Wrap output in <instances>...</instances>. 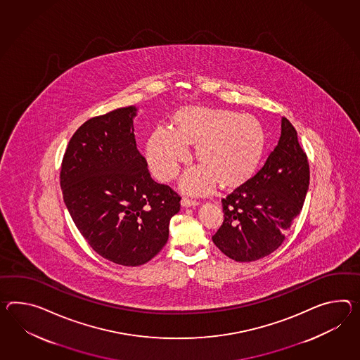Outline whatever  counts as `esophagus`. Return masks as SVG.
Masks as SVG:
<instances>
[{
  "mask_svg": "<svg viewBox=\"0 0 360 360\" xmlns=\"http://www.w3.org/2000/svg\"><path fill=\"white\" fill-rule=\"evenodd\" d=\"M181 204H182V207H186V208H187V207H196V205H199L200 202H198V200L190 199V198H184Z\"/></svg>",
  "mask_w": 360,
  "mask_h": 360,
  "instance_id": "esophagus-1",
  "label": "esophagus"
}]
</instances>
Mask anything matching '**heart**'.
<instances>
[{"label": "heart", "mask_w": 360, "mask_h": 360, "mask_svg": "<svg viewBox=\"0 0 360 360\" xmlns=\"http://www.w3.org/2000/svg\"><path fill=\"white\" fill-rule=\"evenodd\" d=\"M188 143H198L196 153L204 164L186 172L182 187L188 193H207L219 178L224 184H233L251 173L263 152V127L250 115L186 109L176 115V129L158 126L149 138L147 158L158 179L176 176L190 158Z\"/></svg>", "instance_id": "heart-1"}]
</instances>
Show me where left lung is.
Instances as JSON below:
<instances>
[{
	"instance_id": "1",
	"label": "left lung",
	"mask_w": 360,
	"mask_h": 360,
	"mask_svg": "<svg viewBox=\"0 0 360 360\" xmlns=\"http://www.w3.org/2000/svg\"><path fill=\"white\" fill-rule=\"evenodd\" d=\"M309 184L307 155L288 118L278 144L252 178L222 199L224 222L212 237L236 262H255L276 251L298 217Z\"/></svg>"
}]
</instances>
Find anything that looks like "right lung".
I'll list each match as a JSON object with an SVG mask.
<instances>
[{
    "mask_svg": "<svg viewBox=\"0 0 360 360\" xmlns=\"http://www.w3.org/2000/svg\"><path fill=\"white\" fill-rule=\"evenodd\" d=\"M126 106L83 123L62 160L63 202L88 245L124 266L149 262L167 245L181 196L155 182L136 148Z\"/></svg>",
    "mask_w": 360,
    "mask_h": 360,
    "instance_id": "1",
    "label": "right lung"
}]
</instances>
